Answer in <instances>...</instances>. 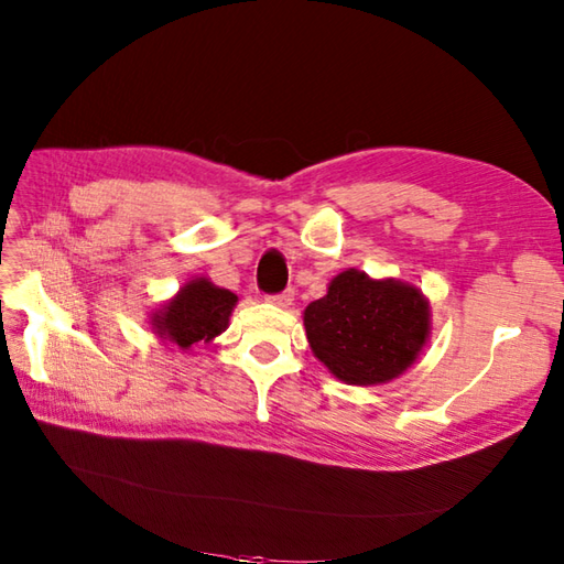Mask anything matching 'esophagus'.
I'll return each mask as SVG.
<instances>
[{
  "mask_svg": "<svg viewBox=\"0 0 564 564\" xmlns=\"http://www.w3.org/2000/svg\"><path fill=\"white\" fill-rule=\"evenodd\" d=\"M293 297H295V291H293V289H289V291H283V293L267 295V301H269V303H273V305H279V307H289V305L293 303Z\"/></svg>",
  "mask_w": 564,
  "mask_h": 564,
  "instance_id": "34e87169",
  "label": "esophagus"
}]
</instances>
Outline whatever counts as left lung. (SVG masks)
Returning <instances> with one entry per match:
<instances>
[{
    "label": "left lung",
    "mask_w": 564,
    "mask_h": 564,
    "mask_svg": "<svg viewBox=\"0 0 564 564\" xmlns=\"http://www.w3.org/2000/svg\"><path fill=\"white\" fill-rule=\"evenodd\" d=\"M305 332L315 356L339 380L376 386L400 376L422 351L429 303L412 285L349 269L305 307Z\"/></svg>",
    "instance_id": "left-lung-1"
}]
</instances>
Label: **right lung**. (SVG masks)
Wrapping results in <instances>:
<instances>
[{
  "mask_svg": "<svg viewBox=\"0 0 564 564\" xmlns=\"http://www.w3.org/2000/svg\"><path fill=\"white\" fill-rule=\"evenodd\" d=\"M237 295L206 279L188 281L162 313L154 315V329L162 339L188 349L196 341H210L225 332Z\"/></svg>",
  "mask_w": 564,
  "mask_h": 564,
  "instance_id": "1",
  "label": "right lung"
}]
</instances>
